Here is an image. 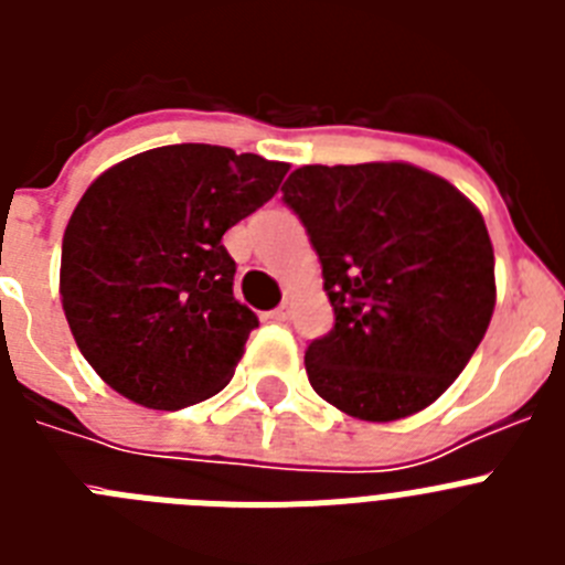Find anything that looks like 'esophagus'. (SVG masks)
I'll list each match as a JSON object with an SVG mask.
<instances>
[{
  "instance_id": "esophagus-1",
  "label": "esophagus",
  "mask_w": 565,
  "mask_h": 565,
  "mask_svg": "<svg viewBox=\"0 0 565 565\" xmlns=\"http://www.w3.org/2000/svg\"><path fill=\"white\" fill-rule=\"evenodd\" d=\"M291 313H294V299H286V302H282L277 311L268 313V317H271L274 322H288V319H291Z\"/></svg>"
}]
</instances>
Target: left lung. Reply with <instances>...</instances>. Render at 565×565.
<instances>
[{
    "instance_id": "8db88e82",
    "label": "left lung",
    "mask_w": 565,
    "mask_h": 565,
    "mask_svg": "<svg viewBox=\"0 0 565 565\" xmlns=\"http://www.w3.org/2000/svg\"><path fill=\"white\" fill-rule=\"evenodd\" d=\"M282 201L308 228L337 317L306 351L313 391L362 422L430 407L495 311V254L476 203L402 161L299 167Z\"/></svg>"
}]
</instances>
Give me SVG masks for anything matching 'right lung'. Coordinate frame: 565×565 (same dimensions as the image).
<instances>
[{"instance_id":"obj_1","label":"right lung","mask_w":565,"mask_h":565,"mask_svg":"<svg viewBox=\"0 0 565 565\" xmlns=\"http://www.w3.org/2000/svg\"><path fill=\"white\" fill-rule=\"evenodd\" d=\"M286 172L252 152L174 143L89 183L64 228L58 294L78 351L115 393L181 411L232 382L259 322L234 299L223 234Z\"/></svg>"}]
</instances>
